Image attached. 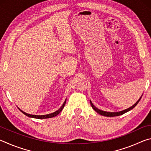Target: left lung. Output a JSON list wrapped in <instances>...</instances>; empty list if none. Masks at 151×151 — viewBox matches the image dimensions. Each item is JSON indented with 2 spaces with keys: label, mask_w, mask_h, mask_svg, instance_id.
Here are the masks:
<instances>
[{
  "label": "left lung",
  "mask_w": 151,
  "mask_h": 151,
  "mask_svg": "<svg viewBox=\"0 0 151 151\" xmlns=\"http://www.w3.org/2000/svg\"><path fill=\"white\" fill-rule=\"evenodd\" d=\"M140 99H141V97H140V98L139 99V101H138L137 102V103L134 104V105H132V106L130 107V108L127 109H125V110H124V111H121V112H106V111H101V110H100V109H99L96 108V107L93 105V103H91V106L93 107V109L94 110V111H95L96 112H98L99 114H101V115H103V116H116L122 115V114H124L125 112H128V111H131V110H132V109H133L134 107L136 106V105H137V104L138 103H139V102L140 101Z\"/></svg>",
  "instance_id": "8db88e82"
}]
</instances>
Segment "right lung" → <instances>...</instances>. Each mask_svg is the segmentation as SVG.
Masks as SVG:
<instances>
[{"mask_svg": "<svg viewBox=\"0 0 151 151\" xmlns=\"http://www.w3.org/2000/svg\"><path fill=\"white\" fill-rule=\"evenodd\" d=\"M65 103H66V101H65V103H63V106L60 107V108L58 110V111H55V112H52V113L51 114H45V115H33V114H27L26 113V112H23L22 111H21V110H20V111H21L22 113L24 114L25 115H27V116H29V117H32V118H35V119H48V118H52V117H54L55 116H57V114H58L60 113V112L62 111V110L63 109L64 106H65Z\"/></svg>", "mask_w": 151, "mask_h": 151, "instance_id": "1", "label": "right lung"}]
</instances>
